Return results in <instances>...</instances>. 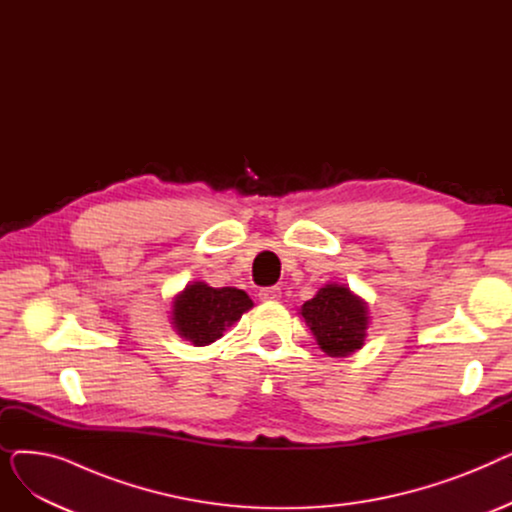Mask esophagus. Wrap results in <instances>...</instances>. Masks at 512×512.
I'll list each match as a JSON object with an SVG mask.
<instances>
[{
  "instance_id": "obj_1",
  "label": "esophagus",
  "mask_w": 512,
  "mask_h": 512,
  "mask_svg": "<svg viewBox=\"0 0 512 512\" xmlns=\"http://www.w3.org/2000/svg\"><path fill=\"white\" fill-rule=\"evenodd\" d=\"M282 297V288L280 286H267L259 290V299L261 301H278Z\"/></svg>"
}]
</instances>
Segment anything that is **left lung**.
Wrapping results in <instances>:
<instances>
[{
    "label": "left lung",
    "instance_id": "left-lung-1",
    "mask_svg": "<svg viewBox=\"0 0 512 512\" xmlns=\"http://www.w3.org/2000/svg\"><path fill=\"white\" fill-rule=\"evenodd\" d=\"M321 351L346 357L363 346L369 326L367 303L340 284H326L301 307Z\"/></svg>",
    "mask_w": 512,
    "mask_h": 512
}]
</instances>
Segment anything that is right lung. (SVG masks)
<instances>
[{"label":"right lung","instance_id":"obj_1","mask_svg":"<svg viewBox=\"0 0 512 512\" xmlns=\"http://www.w3.org/2000/svg\"><path fill=\"white\" fill-rule=\"evenodd\" d=\"M253 307L245 290L211 288L205 282L188 284L174 299L172 326L195 346H207L222 338L226 328Z\"/></svg>","mask_w":512,"mask_h":512}]
</instances>
